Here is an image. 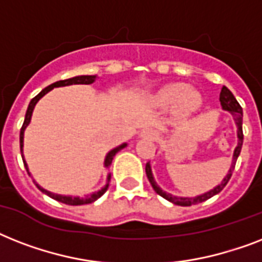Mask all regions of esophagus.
I'll use <instances>...</instances> for the list:
<instances>
[{"mask_svg":"<svg viewBox=\"0 0 262 262\" xmlns=\"http://www.w3.org/2000/svg\"><path fill=\"white\" fill-rule=\"evenodd\" d=\"M141 137H145V139H156L158 137V132L152 127H147L141 132Z\"/></svg>","mask_w":262,"mask_h":262,"instance_id":"esophagus-1","label":"esophagus"}]
</instances>
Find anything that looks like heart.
<instances>
[{
    "label": "heart",
    "instance_id": "b5f03b06",
    "mask_svg": "<svg viewBox=\"0 0 262 262\" xmlns=\"http://www.w3.org/2000/svg\"><path fill=\"white\" fill-rule=\"evenodd\" d=\"M154 100L162 108L177 107V111L181 117H189L203 104V98L200 92L191 90L185 83L168 84L155 95Z\"/></svg>",
    "mask_w": 262,
    "mask_h": 262
}]
</instances>
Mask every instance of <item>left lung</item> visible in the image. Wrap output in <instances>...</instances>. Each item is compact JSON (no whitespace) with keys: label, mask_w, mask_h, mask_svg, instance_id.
I'll return each instance as SVG.
<instances>
[{"label":"left lung","mask_w":262,"mask_h":262,"mask_svg":"<svg viewBox=\"0 0 262 262\" xmlns=\"http://www.w3.org/2000/svg\"><path fill=\"white\" fill-rule=\"evenodd\" d=\"M219 100H220V104H222V108L228 111V113L232 115L234 121H235L236 136H238V145H236L235 149H234L231 167H230L227 175L224 177L223 181H222L217 186H215L213 189H211V190L205 191V193H203V194L195 195V197H178V195H172L170 194V193H167V191H164L160 189V186L156 183L155 178H154V174H152V168L149 162L145 164V172H147V177L148 179H149V182H151L152 187H154V190H155L159 195H162L163 199L167 200V201L175 204V205H181V207H190V205H193V204H199V203H203V201H207L208 199H211V197H213V195L217 194V193H220V191L223 190L224 186L227 185V182L230 181V178H231L234 167H235L236 159H238V156H239L241 154V149H242V143H244V132H242V119H244V113H242V107H241V104L236 102L235 96L232 95V92L228 90L227 87L222 88Z\"/></svg>","instance_id":"1"}]
</instances>
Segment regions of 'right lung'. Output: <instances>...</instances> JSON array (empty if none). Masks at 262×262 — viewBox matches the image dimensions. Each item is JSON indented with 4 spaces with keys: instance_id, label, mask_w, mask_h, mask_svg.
<instances>
[{
    "instance_id": "add662e5",
    "label": "right lung",
    "mask_w": 262,
    "mask_h": 262,
    "mask_svg": "<svg viewBox=\"0 0 262 262\" xmlns=\"http://www.w3.org/2000/svg\"><path fill=\"white\" fill-rule=\"evenodd\" d=\"M95 80H96V76H76V77H72V79L59 80V81H57V83L50 84L49 87H46L45 90L40 91V92H39V94L36 95V96H35L32 100H31L30 104H28V108H27L24 123H23L21 130H20V149H21V158H23V162H24V166H26V170L28 174H30V170H28V166H27V163H26L24 155H23V147H24V130H26L27 126L30 125L31 117H32V111H34L35 106H36V103H38L39 100H40V99H42L43 96L47 94V92H50L53 88L67 87V85H73V84H92ZM126 145H127L126 143H123V144H121V145H118V147H115L114 149H111V151L106 155V158H104V167L106 168L110 167V164H111V162H113V159H114L115 154H117L118 151H121V149L126 147ZM110 178H111V174H108L107 175L106 185H104V186H103L100 190L94 191L92 194H88V195H85V197H73V195H63V194H57V193H51V191L46 190V189H43L42 186H39L38 183L35 182V181L34 182H35V185L38 186L39 190L43 191L45 194H47L49 197H51V199L57 200V201H59V203L68 204V205H84V204L94 203V201H96L99 197H102V195L106 193V190L108 189V182H110Z\"/></svg>"
}]
</instances>
